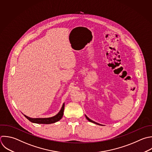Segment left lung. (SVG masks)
<instances>
[{"mask_svg":"<svg viewBox=\"0 0 152 152\" xmlns=\"http://www.w3.org/2000/svg\"><path fill=\"white\" fill-rule=\"evenodd\" d=\"M85 116H86V118H87V119L88 121H90V122H93V123H94V124H97V125H101V124H98V123H97V122H94V121H92L91 119H90L89 118H88L86 115H85Z\"/></svg>","mask_w":152,"mask_h":152,"instance_id":"1","label":"left lung"}]
</instances>
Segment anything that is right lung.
<instances>
[{
  "label": "right lung",
  "instance_id": "add662e5",
  "mask_svg": "<svg viewBox=\"0 0 152 152\" xmlns=\"http://www.w3.org/2000/svg\"><path fill=\"white\" fill-rule=\"evenodd\" d=\"M64 107H65V103H63L62 106L60 110V111L55 116L49 118H33L28 117L24 114L25 117L27 118L30 122L36 124H50L59 121L63 116L64 111Z\"/></svg>",
  "mask_w": 152,
  "mask_h": 152
}]
</instances>
